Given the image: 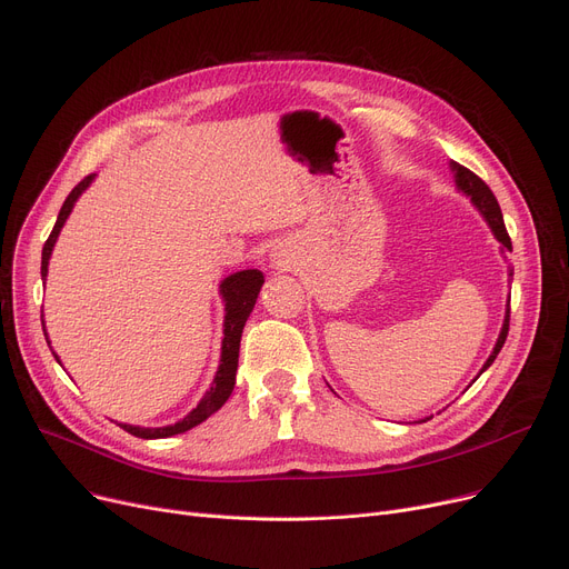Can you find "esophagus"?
Segmentation results:
<instances>
[{
    "instance_id": "34e87169",
    "label": "esophagus",
    "mask_w": 569,
    "mask_h": 569,
    "mask_svg": "<svg viewBox=\"0 0 569 569\" xmlns=\"http://www.w3.org/2000/svg\"><path fill=\"white\" fill-rule=\"evenodd\" d=\"M273 266H276V269H280V271L289 269V252L287 250L273 252Z\"/></svg>"
}]
</instances>
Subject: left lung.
Returning <instances> with one entry per match:
<instances>
[{
  "instance_id": "1",
  "label": "left lung",
  "mask_w": 569,
  "mask_h": 569,
  "mask_svg": "<svg viewBox=\"0 0 569 569\" xmlns=\"http://www.w3.org/2000/svg\"><path fill=\"white\" fill-rule=\"evenodd\" d=\"M450 170L455 172V183H457V188H459L466 197H471L473 207L482 213V218L487 220V224H489L491 231H493V237H496L500 243H503V252H512V241H510V237H508V229H506V222H503V213H500V207H498V202H496L493 192L489 190V186H487L478 174H473L471 170H466L463 164H459V162H455V160L450 162ZM508 276H510V280H512V269L508 271ZM508 330H510V303H508L506 321H503V328H500V336H498V340H496V347H493L491 356L487 358V362L482 365L480 375L496 360L498 351L503 349L506 338H508ZM427 420H429V418H427Z\"/></svg>"
}]
</instances>
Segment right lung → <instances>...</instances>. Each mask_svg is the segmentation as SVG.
I'll list each match as a JSON object with an SVG mask.
<instances>
[{
  "label": "right lung",
  "instance_id": "obj_1",
  "mask_svg": "<svg viewBox=\"0 0 569 569\" xmlns=\"http://www.w3.org/2000/svg\"><path fill=\"white\" fill-rule=\"evenodd\" d=\"M93 177L96 174L84 177L71 190V194L66 197V202H63V207H61V211L57 216V222H54L50 237H48V241L43 246V257H41V278L43 280L48 276V263H50V254H52V248L57 243L59 231H61L66 218L71 216V211H73V207L78 202V197L89 188ZM261 284H263V276L257 269L239 271V273H233V276L222 280L220 293H222V300H224V338H222V351H220V367H218V372H216L213 386H211V390H207V395L202 397V402H199L183 420H179L174 425H167V427L121 425L128 433H132V437H138V439H167V437H174V433H183V431L197 427L199 422H204L209 416H213L227 402L231 390H233V383H237V367H239V349H241L243 326H246V321H248V317H250V312H252V308L257 303V296H259ZM41 323H46L43 315H41ZM46 340H48V332H46ZM54 358L61 365L59 356H54Z\"/></svg>",
  "mask_w": 569,
  "mask_h": 569
}]
</instances>
